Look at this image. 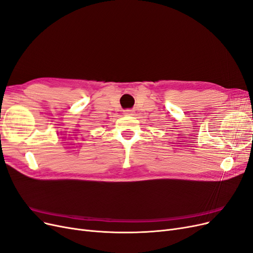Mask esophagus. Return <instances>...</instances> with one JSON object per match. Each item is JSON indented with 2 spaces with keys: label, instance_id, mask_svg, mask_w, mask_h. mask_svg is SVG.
I'll list each match as a JSON object with an SVG mask.
<instances>
[{
  "label": "esophagus",
  "instance_id": "1",
  "mask_svg": "<svg viewBox=\"0 0 253 253\" xmlns=\"http://www.w3.org/2000/svg\"><path fill=\"white\" fill-rule=\"evenodd\" d=\"M134 111L130 110V109H127V110H125V114L126 115H132Z\"/></svg>",
  "mask_w": 253,
  "mask_h": 253
}]
</instances>
